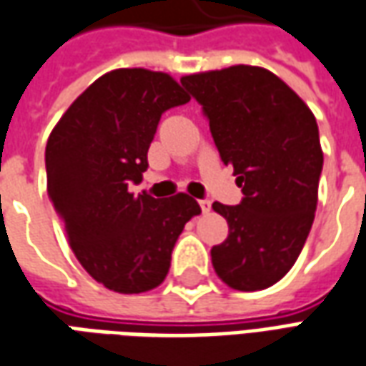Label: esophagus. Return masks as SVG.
Instances as JSON below:
<instances>
[{
	"mask_svg": "<svg viewBox=\"0 0 366 366\" xmlns=\"http://www.w3.org/2000/svg\"><path fill=\"white\" fill-rule=\"evenodd\" d=\"M199 207H201V211L203 212H209L211 211V201H209V199H201V201H199Z\"/></svg>",
	"mask_w": 366,
	"mask_h": 366,
	"instance_id": "esophagus-1",
	"label": "esophagus"
}]
</instances>
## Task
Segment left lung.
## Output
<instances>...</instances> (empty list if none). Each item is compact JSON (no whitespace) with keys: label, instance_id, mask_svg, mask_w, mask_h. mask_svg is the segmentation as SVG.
Masks as SVG:
<instances>
[{"label":"left lung","instance_id":"left-lung-1","mask_svg":"<svg viewBox=\"0 0 366 366\" xmlns=\"http://www.w3.org/2000/svg\"><path fill=\"white\" fill-rule=\"evenodd\" d=\"M181 84L203 108L244 195L237 207L212 204L229 222L227 240L211 248L212 268L240 292L274 286L297 260L315 217L323 169L315 116L260 66L189 74Z\"/></svg>","mask_w":366,"mask_h":366}]
</instances>
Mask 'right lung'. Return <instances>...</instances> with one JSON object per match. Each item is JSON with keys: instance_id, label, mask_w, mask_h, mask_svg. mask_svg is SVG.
<instances>
[{"instance_id": "add662e5", "label": "right lung", "mask_w": 366, "mask_h": 366, "mask_svg": "<svg viewBox=\"0 0 366 366\" xmlns=\"http://www.w3.org/2000/svg\"><path fill=\"white\" fill-rule=\"evenodd\" d=\"M187 102L165 72L118 69L92 82L49 136V199L82 268L108 290L159 286L185 222L201 212L185 193L159 201L128 191L147 169L162 114Z\"/></svg>"}]
</instances>
